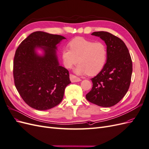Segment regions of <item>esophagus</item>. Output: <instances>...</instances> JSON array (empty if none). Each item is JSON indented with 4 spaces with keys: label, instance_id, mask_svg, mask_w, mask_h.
<instances>
[{
    "label": "esophagus",
    "instance_id": "esophagus-1",
    "mask_svg": "<svg viewBox=\"0 0 149 149\" xmlns=\"http://www.w3.org/2000/svg\"><path fill=\"white\" fill-rule=\"evenodd\" d=\"M70 80L71 82L73 83H75V82H79L81 81V79L78 77H77V76H76L75 75H73L72 74H70Z\"/></svg>",
    "mask_w": 149,
    "mask_h": 149
}]
</instances>
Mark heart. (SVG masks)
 <instances>
[{"label": "heart", "mask_w": 149, "mask_h": 149, "mask_svg": "<svg viewBox=\"0 0 149 149\" xmlns=\"http://www.w3.org/2000/svg\"><path fill=\"white\" fill-rule=\"evenodd\" d=\"M70 49L61 51L63 63L68 69L79 64L74 69L79 74L95 76L104 68L107 59V50L104 43L95 42L83 37H76L68 43Z\"/></svg>", "instance_id": "b5f03b06"}]
</instances>
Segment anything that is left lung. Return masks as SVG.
<instances>
[{"label":"left lung","mask_w":149,"mask_h":149,"mask_svg":"<svg viewBox=\"0 0 149 149\" xmlns=\"http://www.w3.org/2000/svg\"><path fill=\"white\" fill-rule=\"evenodd\" d=\"M107 45V59L103 70L91 79L93 88L86 100L101 107L118 104L127 93L131 81L132 62L128 48L120 38L107 31H95Z\"/></svg>","instance_id":"8db88e82"}]
</instances>
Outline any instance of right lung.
Returning <instances> with one entry per match:
<instances>
[{
    "instance_id": "add662e5",
    "label": "right lung",
    "mask_w": 149,
    "mask_h": 149,
    "mask_svg": "<svg viewBox=\"0 0 149 149\" xmlns=\"http://www.w3.org/2000/svg\"><path fill=\"white\" fill-rule=\"evenodd\" d=\"M65 38L43 31H35L21 42L13 59V74L20 96L30 107L45 111L55 107L63 98L71 81L69 71L59 65L56 45ZM41 47L43 57L34 50Z\"/></svg>"
}]
</instances>
